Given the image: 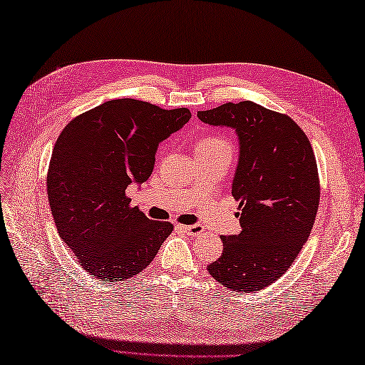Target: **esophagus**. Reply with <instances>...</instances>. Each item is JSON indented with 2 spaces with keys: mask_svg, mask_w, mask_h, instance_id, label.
Wrapping results in <instances>:
<instances>
[{
  "mask_svg": "<svg viewBox=\"0 0 365 365\" xmlns=\"http://www.w3.org/2000/svg\"><path fill=\"white\" fill-rule=\"evenodd\" d=\"M182 229L190 235H199L204 232V227L200 224H191V226H182Z\"/></svg>",
  "mask_w": 365,
  "mask_h": 365,
  "instance_id": "esophagus-1",
  "label": "esophagus"
}]
</instances>
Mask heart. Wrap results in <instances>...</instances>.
<instances>
[{
  "label": "heart",
  "instance_id": "1",
  "mask_svg": "<svg viewBox=\"0 0 365 365\" xmlns=\"http://www.w3.org/2000/svg\"><path fill=\"white\" fill-rule=\"evenodd\" d=\"M213 149H230L226 139L218 136H205L196 145V150H213Z\"/></svg>",
  "mask_w": 365,
  "mask_h": 365
}]
</instances>
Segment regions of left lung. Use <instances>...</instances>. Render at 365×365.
<instances>
[{"label":"left lung","instance_id":"8db88e82","mask_svg":"<svg viewBox=\"0 0 365 365\" xmlns=\"http://www.w3.org/2000/svg\"><path fill=\"white\" fill-rule=\"evenodd\" d=\"M197 118L235 130L240 145L232 196L242 232L221 237V257L207 269L234 292L262 290L290 268L314 227L320 183L311 143L289 115L250 100Z\"/></svg>","mask_w":365,"mask_h":365}]
</instances>
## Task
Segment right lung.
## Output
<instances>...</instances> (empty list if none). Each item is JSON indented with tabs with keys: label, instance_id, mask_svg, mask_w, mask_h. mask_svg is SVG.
<instances>
[{
	"label": "right lung",
	"instance_id": "add662e5",
	"mask_svg": "<svg viewBox=\"0 0 365 365\" xmlns=\"http://www.w3.org/2000/svg\"><path fill=\"white\" fill-rule=\"evenodd\" d=\"M191 119L188 108L161 110L115 98L75 118L51 153L46 191L58 234L98 279L141 273L173 232L130 207L128 185L150 177L158 144Z\"/></svg>",
	"mask_w": 365,
	"mask_h": 365
}]
</instances>
